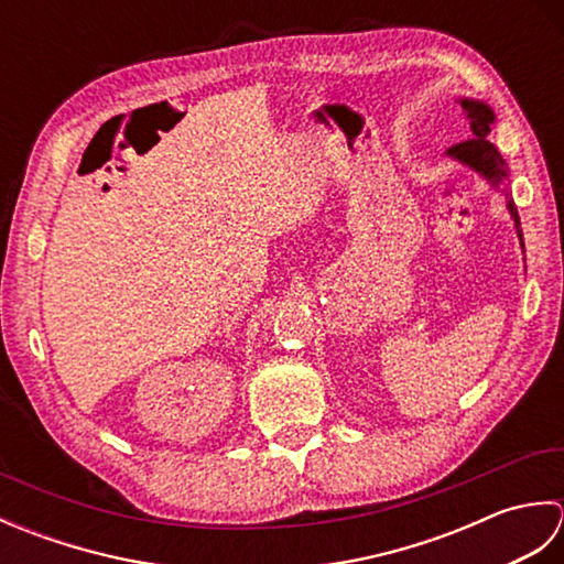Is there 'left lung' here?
<instances>
[{"mask_svg":"<svg viewBox=\"0 0 564 564\" xmlns=\"http://www.w3.org/2000/svg\"><path fill=\"white\" fill-rule=\"evenodd\" d=\"M458 104H460V109H463L467 121H470L473 138L465 142H458V145H453L448 150V158H453L455 162H460L465 166H470V170H475L482 178H487V182L492 184V188H501L509 182V170H507V162L499 154V150L487 140V135L492 133V126H495L492 106H487L485 101H477V99H458ZM501 194L507 196V208H509L513 225H517V235L521 239V249H523L519 210H517V206H513V200L507 194V188H501Z\"/></svg>","mask_w":564,"mask_h":564,"instance_id":"obj_1","label":"left lung"}]
</instances>
